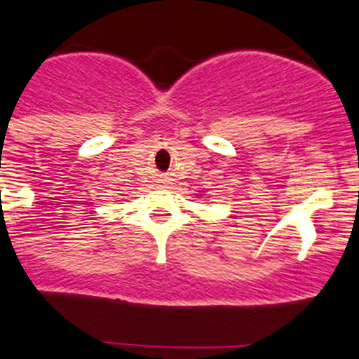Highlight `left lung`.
Instances as JSON below:
<instances>
[{"mask_svg":"<svg viewBox=\"0 0 359 359\" xmlns=\"http://www.w3.org/2000/svg\"><path fill=\"white\" fill-rule=\"evenodd\" d=\"M198 196H200V195H198Z\"/></svg>","mask_w":359,"mask_h":359,"instance_id":"obj_1","label":"left lung"}]
</instances>
